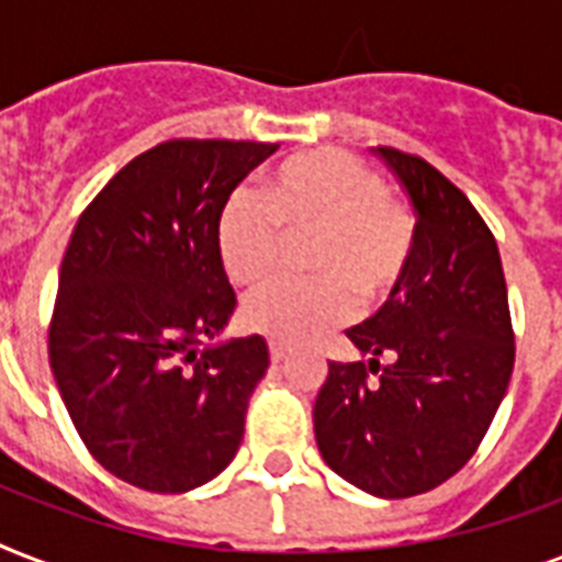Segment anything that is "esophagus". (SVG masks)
I'll use <instances>...</instances> for the list:
<instances>
[{"label": "esophagus", "instance_id": "1", "mask_svg": "<svg viewBox=\"0 0 562 562\" xmlns=\"http://www.w3.org/2000/svg\"><path fill=\"white\" fill-rule=\"evenodd\" d=\"M268 350H271V361H277V364H280V361H285V356H289V347H285L282 341H277V338H271V341H268Z\"/></svg>", "mask_w": 562, "mask_h": 562}]
</instances>
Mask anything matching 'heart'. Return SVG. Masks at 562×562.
I'll use <instances>...</instances> for the list:
<instances>
[{
	"mask_svg": "<svg viewBox=\"0 0 562 562\" xmlns=\"http://www.w3.org/2000/svg\"><path fill=\"white\" fill-rule=\"evenodd\" d=\"M233 194L221 210L215 241L224 271L250 289L273 271L285 238L312 236L306 250L312 282H271L245 303L250 329L300 341L352 312V291L379 300L405 277L414 254V218L387 198L370 166L335 151L291 154L259 189Z\"/></svg>",
	"mask_w": 562,
	"mask_h": 562,
	"instance_id": "1",
	"label": "heart"
}]
</instances>
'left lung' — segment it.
<instances>
[{
    "label": "left lung",
    "instance_id": "obj_1",
    "mask_svg": "<svg viewBox=\"0 0 562 562\" xmlns=\"http://www.w3.org/2000/svg\"><path fill=\"white\" fill-rule=\"evenodd\" d=\"M373 154L414 206V254L387 303L347 329L368 361H329L315 440L344 481L408 498L452 479L484 440L514 373V326L496 238L467 194L423 157Z\"/></svg>",
    "mask_w": 562,
    "mask_h": 562
}]
</instances>
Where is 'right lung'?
Here are the masks:
<instances>
[{"label":"right lung","instance_id":"right-lung-1","mask_svg":"<svg viewBox=\"0 0 562 562\" xmlns=\"http://www.w3.org/2000/svg\"><path fill=\"white\" fill-rule=\"evenodd\" d=\"M277 148L169 139L75 224L48 364L83 446L134 487L187 493L236 458L271 359L262 335L212 344L236 308L215 229L229 192Z\"/></svg>","mask_w":562,"mask_h":562}]
</instances>
